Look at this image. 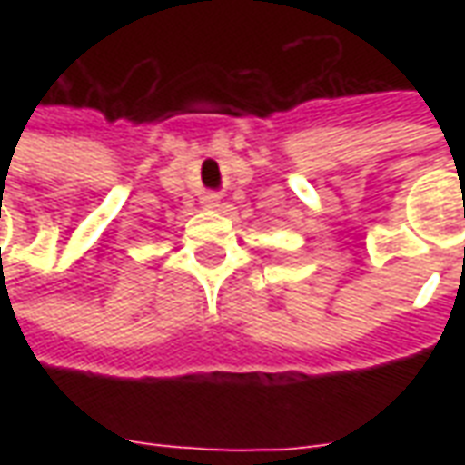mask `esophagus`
<instances>
[{
  "label": "esophagus",
  "instance_id": "esophagus-1",
  "mask_svg": "<svg viewBox=\"0 0 465 465\" xmlns=\"http://www.w3.org/2000/svg\"><path fill=\"white\" fill-rule=\"evenodd\" d=\"M202 206H206V209H216V206H219V196L206 193V196H202Z\"/></svg>",
  "mask_w": 465,
  "mask_h": 465
}]
</instances>
